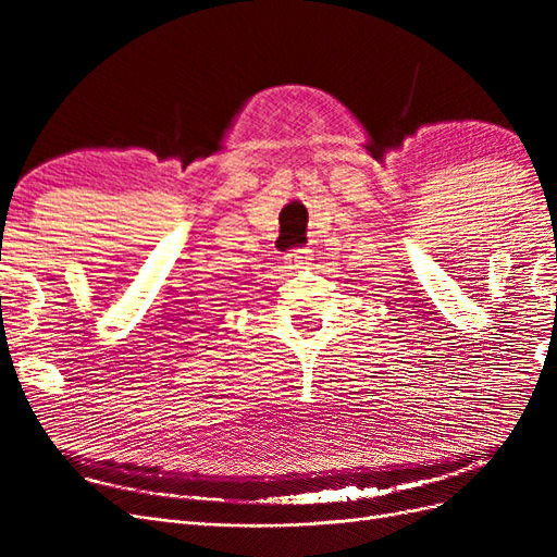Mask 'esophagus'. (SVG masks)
Wrapping results in <instances>:
<instances>
[{
  "mask_svg": "<svg viewBox=\"0 0 557 557\" xmlns=\"http://www.w3.org/2000/svg\"><path fill=\"white\" fill-rule=\"evenodd\" d=\"M285 260H288V269H301L313 260V256H311L309 248H299V250L288 252V258H285Z\"/></svg>",
  "mask_w": 557,
  "mask_h": 557,
  "instance_id": "obj_1",
  "label": "esophagus"
}]
</instances>
